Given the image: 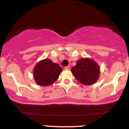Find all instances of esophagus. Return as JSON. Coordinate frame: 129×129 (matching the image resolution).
Segmentation results:
<instances>
[{
    "label": "esophagus",
    "instance_id": "obj_1",
    "mask_svg": "<svg viewBox=\"0 0 129 129\" xmlns=\"http://www.w3.org/2000/svg\"><path fill=\"white\" fill-rule=\"evenodd\" d=\"M65 70H70V67L69 66H67L65 67Z\"/></svg>",
    "mask_w": 129,
    "mask_h": 129
}]
</instances>
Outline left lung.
Masks as SVG:
<instances>
[{"label":"left lung","mask_w":129,"mask_h":129,"mask_svg":"<svg viewBox=\"0 0 129 129\" xmlns=\"http://www.w3.org/2000/svg\"><path fill=\"white\" fill-rule=\"evenodd\" d=\"M71 71L79 82L84 85H91L98 79L100 68L91 59L82 58L77 60L76 65L72 67Z\"/></svg>","instance_id":"left-lung-1"}]
</instances>
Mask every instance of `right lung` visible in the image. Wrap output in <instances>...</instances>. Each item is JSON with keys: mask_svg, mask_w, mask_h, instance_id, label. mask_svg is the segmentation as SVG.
I'll list each match as a JSON object with an SVG mask.
<instances>
[{"mask_svg": "<svg viewBox=\"0 0 129 129\" xmlns=\"http://www.w3.org/2000/svg\"><path fill=\"white\" fill-rule=\"evenodd\" d=\"M62 68L57 63L53 62L49 59L39 61L35 66L33 76L35 81L41 86H48L57 79Z\"/></svg>", "mask_w": 129, "mask_h": 129, "instance_id": "1", "label": "right lung"}]
</instances>
